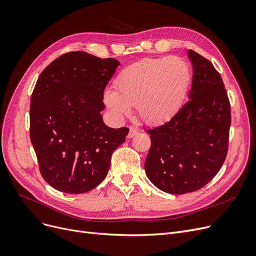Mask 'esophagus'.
<instances>
[{"label":"esophagus","instance_id":"1","mask_svg":"<svg viewBox=\"0 0 256 256\" xmlns=\"http://www.w3.org/2000/svg\"><path fill=\"white\" fill-rule=\"evenodd\" d=\"M138 134V130L134 127H131L129 130V134H128V138H134V136H136Z\"/></svg>","mask_w":256,"mask_h":256}]
</instances>
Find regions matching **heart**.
<instances>
[{"label": "heart", "mask_w": 256, "mask_h": 256, "mask_svg": "<svg viewBox=\"0 0 256 256\" xmlns=\"http://www.w3.org/2000/svg\"><path fill=\"white\" fill-rule=\"evenodd\" d=\"M190 79V67L180 58H143L124 69L115 82L118 90H106L104 100L118 118L136 106L145 122L157 125L180 110Z\"/></svg>", "instance_id": "obj_1"}]
</instances>
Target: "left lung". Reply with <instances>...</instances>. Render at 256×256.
Returning a JSON list of instances; mask_svg holds the SVG:
<instances>
[{
	"label": "left lung",
	"instance_id": "left-lung-1",
	"mask_svg": "<svg viewBox=\"0 0 256 256\" xmlns=\"http://www.w3.org/2000/svg\"><path fill=\"white\" fill-rule=\"evenodd\" d=\"M190 99L171 120L146 132L152 146L145 172L160 190L184 194L203 188L220 171L228 150L230 104L210 60L189 50Z\"/></svg>",
	"mask_w": 256,
	"mask_h": 256
}]
</instances>
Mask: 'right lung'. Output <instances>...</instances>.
Instances as JSON below:
<instances>
[{
  "label": "right lung",
  "instance_id": "add662e5",
  "mask_svg": "<svg viewBox=\"0 0 256 256\" xmlns=\"http://www.w3.org/2000/svg\"><path fill=\"white\" fill-rule=\"evenodd\" d=\"M120 62L83 51L54 60L30 97V138L44 180L62 192L79 194L102 182L113 152L129 128L104 125V88Z\"/></svg>",
  "mask_w": 256,
  "mask_h": 256
}]
</instances>
